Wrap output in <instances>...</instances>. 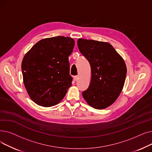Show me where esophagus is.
I'll return each mask as SVG.
<instances>
[{"instance_id":"1","label":"esophagus","mask_w":152,"mask_h":152,"mask_svg":"<svg viewBox=\"0 0 152 152\" xmlns=\"http://www.w3.org/2000/svg\"><path fill=\"white\" fill-rule=\"evenodd\" d=\"M78 79H79L78 76H74V80H75V81H77L78 80Z\"/></svg>"}]
</instances>
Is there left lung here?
Segmentation results:
<instances>
[{"label": "left lung", "instance_id": "obj_1", "mask_svg": "<svg viewBox=\"0 0 152 152\" xmlns=\"http://www.w3.org/2000/svg\"><path fill=\"white\" fill-rule=\"evenodd\" d=\"M77 46L91 68V83L83 96L92 107L106 108L122 91L127 73L125 62L108 42L79 39Z\"/></svg>", "mask_w": 152, "mask_h": 152}]
</instances>
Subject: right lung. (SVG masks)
Wrapping results in <instances>:
<instances>
[{"mask_svg":"<svg viewBox=\"0 0 152 152\" xmlns=\"http://www.w3.org/2000/svg\"><path fill=\"white\" fill-rule=\"evenodd\" d=\"M73 39L57 36L37 42L21 63L23 82L28 95L37 105L54 106L63 99L71 86L68 57Z\"/></svg>","mask_w":152,"mask_h":152,"instance_id":"add662e5","label":"right lung"}]
</instances>
